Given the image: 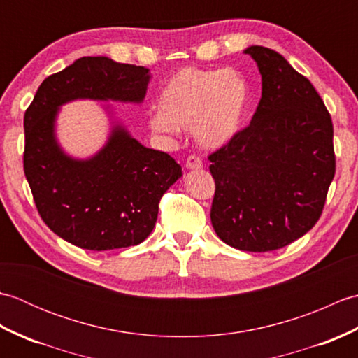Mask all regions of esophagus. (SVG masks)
<instances>
[{
	"label": "esophagus",
	"instance_id": "esophagus-1",
	"mask_svg": "<svg viewBox=\"0 0 358 358\" xmlns=\"http://www.w3.org/2000/svg\"><path fill=\"white\" fill-rule=\"evenodd\" d=\"M186 167L187 169H201L203 167V162L200 157L196 155H189L186 159Z\"/></svg>",
	"mask_w": 358,
	"mask_h": 358
}]
</instances>
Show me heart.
<instances>
[{
    "label": "heart",
    "instance_id": "1",
    "mask_svg": "<svg viewBox=\"0 0 358 358\" xmlns=\"http://www.w3.org/2000/svg\"><path fill=\"white\" fill-rule=\"evenodd\" d=\"M249 100L248 80L240 72L183 67L159 92L158 110L149 115V127L162 136L192 129L200 146L218 149L241 131Z\"/></svg>",
    "mask_w": 358,
    "mask_h": 358
}]
</instances>
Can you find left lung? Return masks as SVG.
Masks as SVG:
<instances>
[{
  "label": "left lung",
  "mask_w": 358,
  "mask_h": 358,
  "mask_svg": "<svg viewBox=\"0 0 358 358\" xmlns=\"http://www.w3.org/2000/svg\"><path fill=\"white\" fill-rule=\"evenodd\" d=\"M262 98L250 124L209 155L210 222L226 245L266 252L299 240L320 218L336 175L334 127L310 81L278 52L250 45Z\"/></svg>",
  "instance_id": "left-lung-1"
}]
</instances>
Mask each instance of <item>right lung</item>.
<instances>
[{"mask_svg": "<svg viewBox=\"0 0 358 358\" xmlns=\"http://www.w3.org/2000/svg\"><path fill=\"white\" fill-rule=\"evenodd\" d=\"M149 80L143 66L83 57L45 78L24 113L22 163L38 214L58 237L81 249L110 250L146 240L181 166L118 124L96 155H66L55 138L58 108L85 98L141 103Z\"/></svg>", "mask_w": 358, "mask_h": 358, "instance_id": "add662e5", "label": "right lung"}]
</instances>
